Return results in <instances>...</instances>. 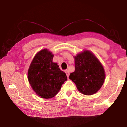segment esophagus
<instances>
[{
	"instance_id": "esophagus-1",
	"label": "esophagus",
	"mask_w": 127,
	"mask_h": 127,
	"mask_svg": "<svg viewBox=\"0 0 127 127\" xmlns=\"http://www.w3.org/2000/svg\"><path fill=\"white\" fill-rule=\"evenodd\" d=\"M65 73H66V76H67V77L68 78L69 77V71L68 70H65Z\"/></svg>"
}]
</instances>
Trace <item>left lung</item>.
I'll return each instance as SVG.
<instances>
[{"label":"left lung","mask_w":127,"mask_h":127,"mask_svg":"<svg viewBox=\"0 0 127 127\" xmlns=\"http://www.w3.org/2000/svg\"><path fill=\"white\" fill-rule=\"evenodd\" d=\"M75 70L69 79L74 82L78 91L86 95L97 92L104 82V69L91 51L85 50L74 57Z\"/></svg>","instance_id":"1"}]
</instances>
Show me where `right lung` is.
Returning <instances> with one entry per match:
<instances>
[{
    "mask_svg": "<svg viewBox=\"0 0 127 127\" xmlns=\"http://www.w3.org/2000/svg\"><path fill=\"white\" fill-rule=\"evenodd\" d=\"M54 55L48 49L36 54L28 70V79L36 94L43 98H52L67 80V77L60 69L57 63L53 62Z\"/></svg>",
    "mask_w": 127,
    "mask_h": 127,
    "instance_id": "add662e5",
    "label": "right lung"
}]
</instances>
